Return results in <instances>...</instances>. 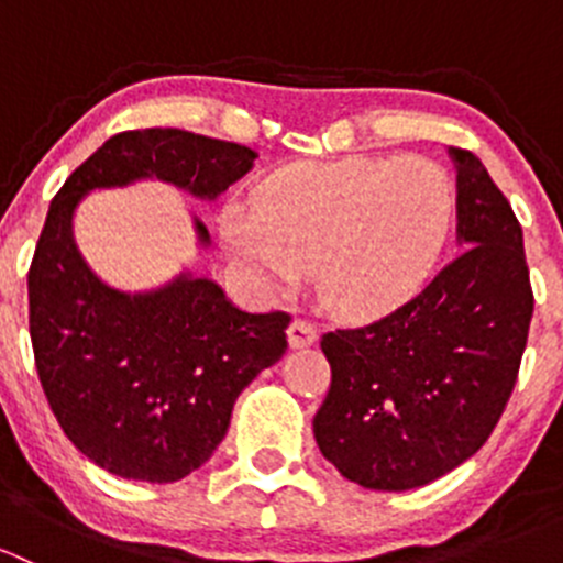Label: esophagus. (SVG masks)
I'll return each mask as SVG.
<instances>
[{
    "instance_id": "obj_1",
    "label": "esophagus",
    "mask_w": 563,
    "mask_h": 563,
    "mask_svg": "<svg viewBox=\"0 0 563 563\" xmlns=\"http://www.w3.org/2000/svg\"><path fill=\"white\" fill-rule=\"evenodd\" d=\"M316 340H318V332L310 321L297 318V321L288 323V343H291V349H308V345H313Z\"/></svg>"
}]
</instances>
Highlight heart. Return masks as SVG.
<instances>
[{"label": "heart", "instance_id": "b5f03b06", "mask_svg": "<svg viewBox=\"0 0 563 563\" xmlns=\"http://www.w3.org/2000/svg\"><path fill=\"white\" fill-rule=\"evenodd\" d=\"M450 176L422 157H343L294 163L234 207L225 240L272 286H294L313 266L332 313L373 318L428 280L450 234Z\"/></svg>", "mask_w": 563, "mask_h": 563}]
</instances>
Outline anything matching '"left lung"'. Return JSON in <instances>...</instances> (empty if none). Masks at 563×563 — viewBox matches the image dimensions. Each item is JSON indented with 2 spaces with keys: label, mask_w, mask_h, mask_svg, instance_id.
Masks as SVG:
<instances>
[{
  "label": "left lung",
  "mask_w": 563,
  "mask_h": 563,
  "mask_svg": "<svg viewBox=\"0 0 563 563\" xmlns=\"http://www.w3.org/2000/svg\"><path fill=\"white\" fill-rule=\"evenodd\" d=\"M460 253L417 297L321 338L332 382L321 455L371 490H411L465 463L518 382L533 291L523 229L479 157L455 150Z\"/></svg>",
  "instance_id": "8db88e82"
}]
</instances>
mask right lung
<instances>
[{
    "instance_id": "right-lung-1",
    "label": "right lung",
    "mask_w": 563,
    "mask_h": 563,
    "mask_svg": "<svg viewBox=\"0 0 563 563\" xmlns=\"http://www.w3.org/2000/svg\"><path fill=\"white\" fill-rule=\"evenodd\" d=\"M253 161L247 146L187 130H124L51 201L26 275L37 378L67 439L111 474L163 485L207 463L240 391L286 354L291 316L245 313L190 275L152 294L113 291L73 242V209L95 187L141 176L214 198ZM196 229L207 245L203 223Z\"/></svg>"
}]
</instances>
